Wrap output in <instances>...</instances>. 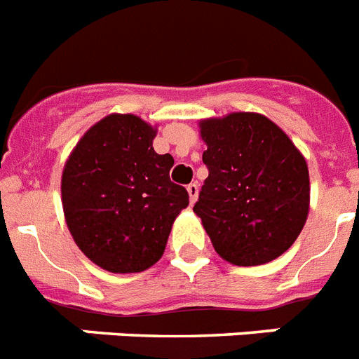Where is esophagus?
<instances>
[{
	"label": "esophagus",
	"instance_id": "esophagus-1",
	"mask_svg": "<svg viewBox=\"0 0 359 359\" xmlns=\"http://www.w3.org/2000/svg\"><path fill=\"white\" fill-rule=\"evenodd\" d=\"M187 192H189V198H191V203H194V201L198 200V192H200V189H198L196 183H191V185L187 187Z\"/></svg>",
	"mask_w": 359,
	"mask_h": 359
}]
</instances>
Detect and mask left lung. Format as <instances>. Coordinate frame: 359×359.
<instances>
[{
    "label": "left lung",
    "mask_w": 359,
    "mask_h": 359,
    "mask_svg": "<svg viewBox=\"0 0 359 359\" xmlns=\"http://www.w3.org/2000/svg\"><path fill=\"white\" fill-rule=\"evenodd\" d=\"M209 176L194 212L222 259L260 266L288 251L310 211L306 159L266 115L200 121Z\"/></svg>",
    "instance_id": "obj_1"
}]
</instances>
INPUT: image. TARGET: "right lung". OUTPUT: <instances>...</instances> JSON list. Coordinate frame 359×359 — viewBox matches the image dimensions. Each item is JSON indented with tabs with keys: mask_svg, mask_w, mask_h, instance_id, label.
Segmentation results:
<instances>
[{
	"mask_svg": "<svg viewBox=\"0 0 359 359\" xmlns=\"http://www.w3.org/2000/svg\"><path fill=\"white\" fill-rule=\"evenodd\" d=\"M158 128L109 114L80 137L62 172V207L79 250L111 273H139L163 257L189 194L170 182L174 159L154 150Z\"/></svg>",
	"mask_w": 359,
	"mask_h": 359,
	"instance_id": "obj_1",
	"label": "right lung"
}]
</instances>
